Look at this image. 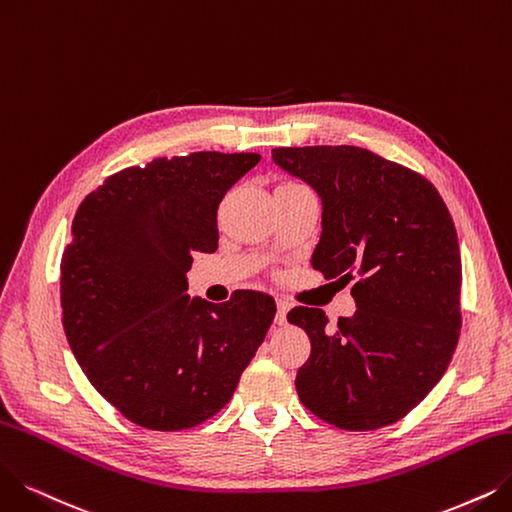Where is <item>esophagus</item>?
<instances>
[{"instance_id": "esophagus-1", "label": "esophagus", "mask_w": 512, "mask_h": 512, "mask_svg": "<svg viewBox=\"0 0 512 512\" xmlns=\"http://www.w3.org/2000/svg\"><path fill=\"white\" fill-rule=\"evenodd\" d=\"M290 311V302L285 298H277V315H275V323L283 325L285 323V315Z\"/></svg>"}]
</instances>
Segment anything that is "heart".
Listing matches in <instances>:
<instances>
[{
  "mask_svg": "<svg viewBox=\"0 0 512 512\" xmlns=\"http://www.w3.org/2000/svg\"><path fill=\"white\" fill-rule=\"evenodd\" d=\"M283 185H298V182H283Z\"/></svg>",
  "mask_w": 512,
  "mask_h": 512,
  "instance_id": "1",
  "label": "heart"
}]
</instances>
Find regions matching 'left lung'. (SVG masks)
<instances>
[{
	"label": "left lung",
	"instance_id": "8db88e82",
	"mask_svg": "<svg viewBox=\"0 0 512 512\" xmlns=\"http://www.w3.org/2000/svg\"><path fill=\"white\" fill-rule=\"evenodd\" d=\"M277 166L319 193L313 269L353 283L357 311L340 317L294 306L288 321L311 338L296 374L306 410L342 431H376L433 391L462 325V262L452 214L431 180L349 145L279 147Z\"/></svg>",
	"mask_w": 512,
	"mask_h": 512
}]
</instances>
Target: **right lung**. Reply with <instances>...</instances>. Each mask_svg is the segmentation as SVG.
I'll return each mask as SVG.
<instances>
[{
	"mask_svg": "<svg viewBox=\"0 0 512 512\" xmlns=\"http://www.w3.org/2000/svg\"><path fill=\"white\" fill-rule=\"evenodd\" d=\"M258 153L157 157L109 176L75 212L60 260L71 351L130 422L185 431L233 397L275 317V300L239 290L189 298L193 252L218 250V203Z\"/></svg>",
	"mask_w": 512,
	"mask_h": 512,
	"instance_id": "obj_1",
	"label": "right lung"
}]
</instances>
